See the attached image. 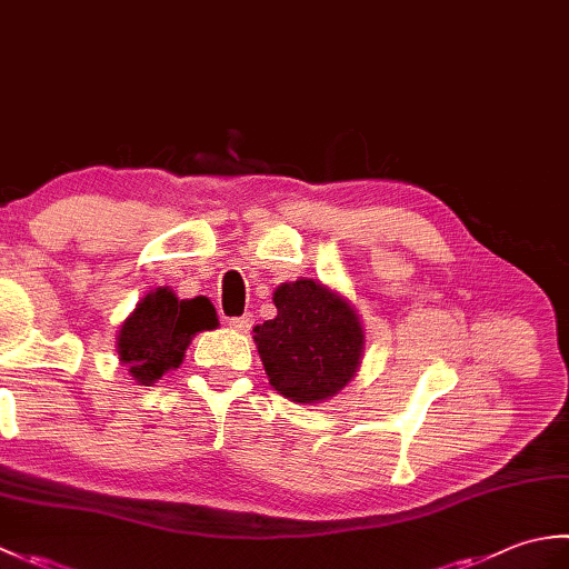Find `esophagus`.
Returning a JSON list of instances; mask_svg holds the SVG:
<instances>
[{
	"label": "esophagus",
	"mask_w": 569,
	"mask_h": 569,
	"mask_svg": "<svg viewBox=\"0 0 569 569\" xmlns=\"http://www.w3.org/2000/svg\"><path fill=\"white\" fill-rule=\"evenodd\" d=\"M229 322V328L232 330H237V332H249L251 330V325H253V316H241V318H229L227 320Z\"/></svg>",
	"instance_id": "34e87169"
}]
</instances>
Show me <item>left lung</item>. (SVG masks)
I'll use <instances>...</instances> for the list:
<instances>
[{
    "mask_svg": "<svg viewBox=\"0 0 569 569\" xmlns=\"http://www.w3.org/2000/svg\"><path fill=\"white\" fill-rule=\"evenodd\" d=\"M276 318L253 328L273 389L296 403H322L357 377L365 357V325L357 308L316 278L273 291Z\"/></svg>",
    "mask_w": 569,
    "mask_h": 569,
    "instance_id": "1",
    "label": "left lung"
}]
</instances>
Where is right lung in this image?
<instances>
[{
	"label": "right lung",
	"instance_id": "add662e5",
	"mask_svg": "<svg viewBox=\"0 0 569 569\" xmlns=\"http://www.w3.org/2000/svg\"><path fill=\"white\" fill-rule=\"evenodd\" d=\"M217 325L220 320L210 298H178L173 288L161 286L143 296L119 325V361L139 386H151L183 365L192 337Z\"/></svg>",
	"mask_w": 569,
	"mask_h": 569
}]
</instances>
